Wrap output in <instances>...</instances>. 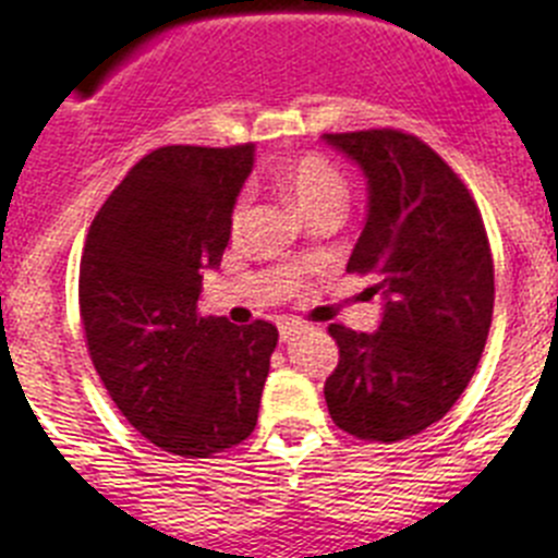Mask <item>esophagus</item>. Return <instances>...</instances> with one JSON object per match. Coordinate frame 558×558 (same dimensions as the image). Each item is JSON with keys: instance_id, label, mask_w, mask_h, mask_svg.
Instances as JSON below:
<instances>
[{"instance_id": "34e87169", "label": "esophagus", "mask_w": 558, "mask_h": 558, "mask_svg": "<svg viewBox=\"0 0 558 558\" xmlns=\"http://www.w3.org/2000/svg\"><path fill=\"white\" fill-rule=\"evenodd\" d=\"M296 331V324L294 320H286V324H280V340H291V335Z\"/></svg>"}]
</instances>
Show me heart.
<instances>
[{
	"label": "heart",
	"mask_w": 558,
	"mask_h": 558,
	"mask_svg": "<svg viewBox=\"0 0 558 558\" xmlns=\"http://www.w3.org/2000/svg\"><path fill=\"white\" fill-rule=\"evenodd\" d=\"M278 183L307 218L318 216L324 210L340 213L348 202L345 174L340 172V167L335 161L318 154H305L296 161H291L289 167H283L278 174ZM245 210V199H240L232 216L234 229L243 227Z\"/></svg>",
	"instance_id": "1"
}]
</instances>
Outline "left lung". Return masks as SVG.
I'll return each mask as SVG.
<instances>
[{"label":"left lung","mask_w":558,"mask_h":558,"mask_svg":"<svg viewBox=\"0 0 558 558\" xmlns=\"http://www.w3.org/2000/svg\"><path fill=\"white\" fill-rule=\"evenodd\" d=\"M362 167L367 221L348 272L375 275L378 331L329 326L340 362L329 415L359 440L397 442L440 421L475 375L494 313V262L481 210L435 150L397 129L324 134Z\"/></svg>","instance_id":"left-lung-1"}]
</instances>
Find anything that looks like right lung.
Returning a JSON list of instances; mask_svg holds the SVG:
<instances>
[{
    "instance_id": "obj_1",
    "label": "right lung",
    "mask_w": 558,
    "mask_h": 558,
    "mask_svg": "<svg viewBox=\"0 0 558 558\" xmlns=\"http://www.w3.org/2000/svg\"><path fill=\"white\" fill-rule=\"evenodd\" d=\"M253 145L150 150L99 207L81 258L88 353L116 408L185 459L240 446L258 418L278 329L199 315L221 264Z\"/></svg>"
}]
</instances>
